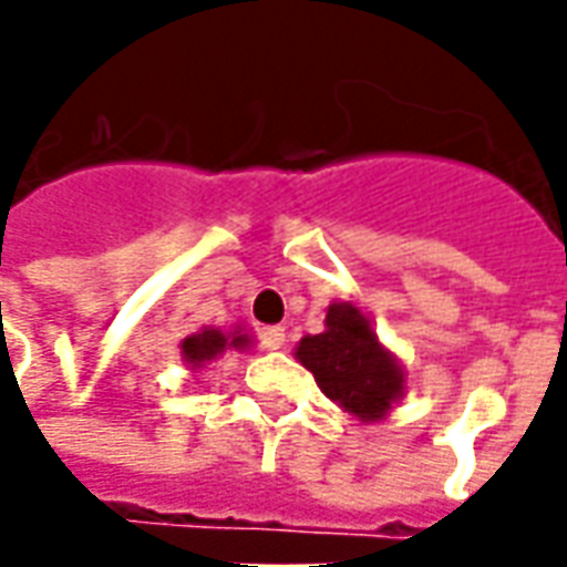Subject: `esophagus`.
Listing matches in <instances>:
<instances>
[{"label": "esophagus", "instance_id": "1", "mask_svg": "<svg viewBox=\"0 0 567 567\" xmlns=\"http://www.w3.org/2000/svg\"><path fill=\"white\" fill-rule=\"evenodd\" d=\"M261 346L268 349V352H277V349H284L287 346V333H284V328H261Z\"/></svg>", "mask_w": 567, "mask_h": 567}]
</instances>
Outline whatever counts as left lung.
I'll use <instances>...</instances> for the list:
<instances>
[{
  "mask_svg": "<svg viewBox=\"0 0 567 567\" xmlns=\"http://www.w3.org/2000/svg\"><path fill=\"white\" fill-rule=\"evenodd\" d=\"M292 355L330 402L362 424L383 421L405 396V368L355 302H330L324 330L306 333Z\"/></svg>",
  "mask_w": 567,
  "mask_h": 567,
  "instance_id": "left-lung-1",
  "label": "left lung"
}]
</instances>
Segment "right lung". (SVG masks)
I'll return each mask as SVG.
<instances>
[{
	"label": "right lung",
	"instance_id": "right-lung-1",
	"mask_svg": "<svg viewBox=\"0 0 567 567\" xmlns=\"http://www.w3.org/2000/svg\"><path fill=\"white\" fill-rule=\"evenodd\" d=\"M246 349H252V337L243 330V324L230 330L203 328L181 340V362L189 371H203L205 364L218 362V359L234 355V352H246Z\"/></svg>",
	"mask_w": 567,
	"mask_h": 567
}]
</instances>
